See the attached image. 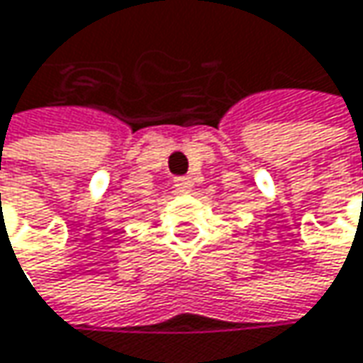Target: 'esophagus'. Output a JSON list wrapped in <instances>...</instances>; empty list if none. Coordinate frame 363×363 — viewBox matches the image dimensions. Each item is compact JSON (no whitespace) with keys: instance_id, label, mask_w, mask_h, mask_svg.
I'll return each mask as SVG.
<instances>
[{"instance_id":"obj_1","label":"esophagus","mask_w":363,"mask_h":363,"mask_svg":"<svg viewBox=\"0 0 363 363\" xmlns=\"http://www.w3.org/2000/svg\"><path fill=\"white\" fill-rule=\"evenodd\" d=\"M174 186H177L179 193H191L193 191V182H191V179H186V177H179L174 181Z\"/></svg>"}]
</instances>
